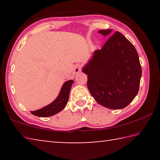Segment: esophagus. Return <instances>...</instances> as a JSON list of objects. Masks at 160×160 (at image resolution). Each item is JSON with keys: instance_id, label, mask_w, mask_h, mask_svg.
<instances>
[{"instance_id": "obj_1", "label": "esophagus", "mask_w": 160, "mask_h": 160, "mask_svg": "<svg viewBox=\"0 0 160 160\" xmlns=\"http://www.w3.org/2000/svg\"><path fill=\"white\" fill-rule=\"evenodd\" d=\"M81 68H82V66L80 64H77L75 65V68H74V71L75 73H78V72L81 71Z\"/></svg>"}]
</instances>
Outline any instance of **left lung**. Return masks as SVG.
<instances>
[{
  "mask_svg": "<svg viewBox=\"0 0 160 160\" xmlns=\"http://www.w3.org/2000/svg\"><path fill=\"white\" fill-rule=\"evenodd\" d=\"M99 33L110 36L112 29ZM88 75V88L94 99L111 109H123L134 99L139 90L142 68L137 51L120 32L112 35L102 49L82 68Z\"/></svg>",
  "mask_w": 160,
  "mask_h": 160,
  "instance_id": "8db88e82",
  "label": "left lung"
}]
</instances>
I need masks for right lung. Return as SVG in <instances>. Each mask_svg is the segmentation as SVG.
Segmentation results:
<instances>
[{
	"mask_svg": "<svg viewBox=\"0 0 160 160\" xmlns=\"http://www.w3.org/2000/svg\"><path fill=\"white\" fill-rule=\"evenodd\" d=\"M74 81L70 80L66 81L62 86L58 97L51 104L36 111H32V114L39 117H48L56 114L63 110L66 106L69 99V93Z\"/></svg>",
	"mask_w": 160,
	"mask_h": 160,
	"instance_id": "right-lung-1",
	"label": "right lung"
}]
</instances>
